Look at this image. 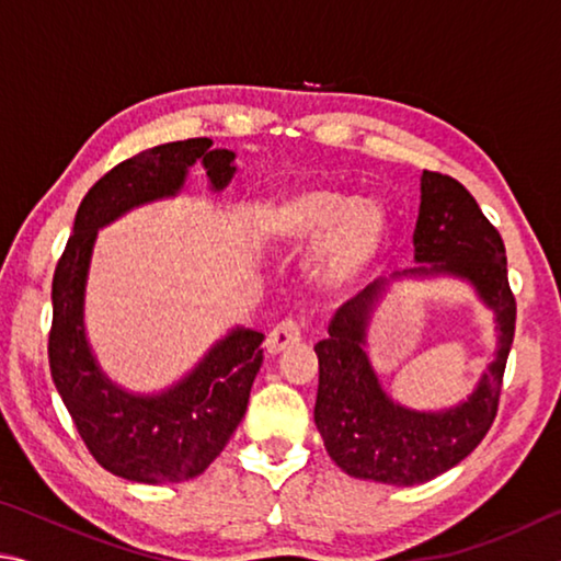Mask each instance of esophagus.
Instances as JSON below:
<instances>
[{"label":"esophagus","mask_w":561,"mask_h":561,"mask_svg":"<svg viewBox=\"0 0 561 561\" xmlns=\"http://www.w3.org/2000/svg\"><path fill=\"white\" fill-rule=\"evenodd\" d=\"M299 339H301V329H299L297 321L284 319L282 324H277L270 331V336H267V341H264V346H267V354L279 356L282 351H287L294 344H299Z\"/></svg>","instance_id":"34e87169"}]
</instances>
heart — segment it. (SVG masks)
I'll use <instances>...</instances> for the list:
<instances>
[{"mask_svg": "<svg viewBox=\"0 0 561 561\" xmlns=\"http://www.w3.org/2000/svg\"><path fill=\"white\" fill-rule=\"evenodd\" d=\"M260 234L270 244L304 250L317 244L311 282L329 297H351L374 279L391 244V213L376 197L344 187L307 185L262 207Z\"/></svg>", "mask_w": 561, "mask_h": 561, "instance_id": "obj_1", "label": "heart"}]
</instances>
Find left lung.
<instances>
[{
	"mask_svg": "<svg viewBox=\"0 0 561 561\" xmlns=\"http://www.w3.org/2000/svg\"><path fill=\"white\" fill-rule=\"evenodd\" d=\"M413 247L417 267L401 272L405 279L468 282L495 317V358L472 393L443 411H415L383 391L366 351L376 304L386 294L378 282L336 309L329 336L314 346V423L331 460L351 478L398 488L438 478L485 438L497 415L517 317L502 237L455 178L423 170Z\"/></svg>",
	"mask_w": 561,
	"mask_h": 561,
	"instance_id": "obj_1",
	"label": "left lung"
}]
</instances>
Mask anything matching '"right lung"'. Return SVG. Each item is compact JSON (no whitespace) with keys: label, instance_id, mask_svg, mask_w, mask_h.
Listing matches in <instances>:
<instances>
[{"label":"right lung","instance_id":"1","mask_svg":"<svg viewBox=\"0 0 561 561\" xmlns=\"http://www.w3.org/2000/svg\"><path fill=\"white\" fill-rule=\"evenodd\" d=\"M195 163L205 168L213 190H225L237 173L232 150L213 148L210 138L156 146L108 170L81 201L51 284L56 391L101 468L146 485L183 482L207 470L244 417L262 366L264 334L237 327L173 386L133 393L103 374L89 344L83 304L99 230L133 207L175 197Z\"/></svg>","mask_w":561,"mask_h":561}]
</instances>
